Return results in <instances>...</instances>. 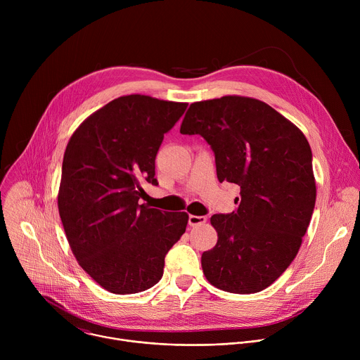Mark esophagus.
<instances>
[{
  "label": "esophagus",
  "mask_w": 360,
  "mask_h": 360,
  "mask_svg": "<svg viewBox=\"0 0 360 360\" xmlns=\"http://www.w3.org/2000/svg\"><path fill=\"white\" fill-rule=\"evenodd\" d=\"M207 217H196V215H189L188 218V222L191 226H196V225H203L205 222H207Z\"/></svg>",
  "instance_id": "1"
}]
</instances>
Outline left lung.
<instances>
[{"mask_svg": "<svg viewBox=\"0 0 360 360\" xmlns=\"http://www.w3.org/2000/svg\"><path fill=\"white\" fill-rule=\"evenodd\" d=\"M181 134L207 141L219 182L240 188L238 210L211 218L218 242L202 253L205 276L231 293L264 290L295 259L314 214L309 142L265 102L236 95L193 102Z\"/></svg>", "mask_w": 360, "mask_h": 360, "instance_id": "1", "label": "left lung"}]
</instances>
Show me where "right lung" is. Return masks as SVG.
Masks as SVG:
<instances>
[{
  "label": "right lung",
  "mask_w": 360,
  "mask_h": 360,
  "mask_svg": "<svg viewBox=\"0 0 360 360\" xmlns=\"http://www.w3.org/2000/svg\"><path fill=\"white\" fill-rule=\"evenodd\" d=\"M186 107L120 96L88 117L67 145L60 217L78 264L108 292L131 295L158 283L165 255L186 229V212L139 202L145 184L158 185V149Z\"/></svg>",
  "instance_id": "right-lung-1"
}]
</instances>
